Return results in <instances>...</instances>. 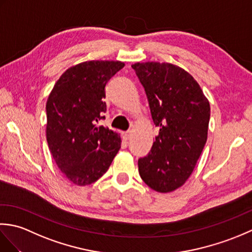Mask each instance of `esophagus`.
<instances>
[{"mask_svg":"<svg viewBox=\"0 0 252 252\" xmlns=\"http://www.w3.org/2000/svg\"><path fill=\"white\" fill-rule=\"evenodd\" d=\"M130 135H131V132H130V131H126V132H123V133H122V136H123V138H125L126 141V140H129V138H130Z\"/></svg>","mask_w":252,"mask_h":252,"instance_id":"obj_1","label":"esophagus"}]
</instances>
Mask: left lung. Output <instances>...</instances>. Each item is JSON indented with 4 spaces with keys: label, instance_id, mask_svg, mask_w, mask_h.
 Wrapping results in <instances>:
<instances>
[{
    "label": "left lung",
    "instance_id": "8db88e82",
    "mask_svg": "<svg viewBox=\"0 0 252 252\" xmlns=\"http://www.w3.org/2000/svg\"><path fill=\"white\" fill-rule=\"evenodd\" d=\"M132 68L159 127L151 152L138 159V172L154 190H175L189 178L206 145L210 105L184 69L168 63H136Z\"/></svg>",
    "mask_w": 252,
    "mask_h": 252
}]
</instances>
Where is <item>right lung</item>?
Returning <instances> with one entry per match:
<instances>
[{
	"instance_id": "obj_1",
	"label": "right lung",
	"mask_w": 252,
	"mask_h": 252,
	"mask_svg": "<svg viewBox=\"0 0 252 252\" xmlns=\"http://www.w3.org/2000/svg\"><path fill=\"white\" fill-rule=\"evenodd\" d=\"M121 62L91 61L69 68L46 103V140L63 174L79 186L94 183L121 147L118 133L99 126L105 119V87Z\"/></svg>"
}]
</instances>
